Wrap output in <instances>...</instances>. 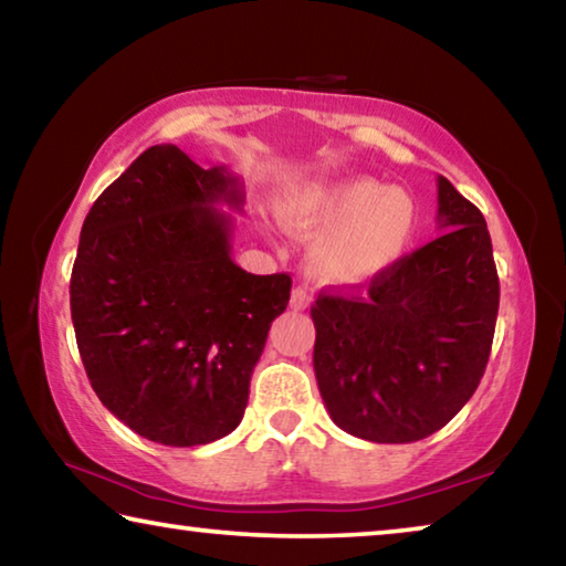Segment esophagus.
I'll return each instance as SVG.
<instances>
[{"instance_id":"34e87169","label":"esophagus","mask_w":566,"mask_h":566,"mask_svg":"<svg viewBox=\"0 0 566 566\" xmlns=\"http://www.w3.org/2000/svg\"><path fill=\"white\" fill-rule=\"evenodd\" d=\"M310 302H312V297H310L307 286H302V284L294 286V290H292V300H290L292 310H307Z\"/></svg>"}]
</instances>
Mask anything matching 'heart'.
Masks as SVG:
<instances>
[{"mask_svg":"<svg viewBox=\"0 0 566 566\" xmlns=\"http://www.w3.org/2000/svg\"><path fill=\"white\" fill-rule=\"evenodd\" d=\"M294 234H319L310 251L315 276L329 284H363L398 262L416 234V206L400 188L373 178L315 181L282 203Z\"/></svg>","mask_w":566,"mask_h":566,"instance_id":"1","label":"heart"}]
</instances>
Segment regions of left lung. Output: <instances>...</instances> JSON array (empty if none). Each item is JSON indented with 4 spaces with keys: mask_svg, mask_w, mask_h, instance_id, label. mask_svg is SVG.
I'll return each mask as SVG.
<instances>
[{
    "mask_svg": "<svg viewBox=\"0 0 566 566\" xmlns=\"http://www.w3.org/2000/svg\"><path fill=\"white\" fill-rule=\"evenodd\" d=\"M443 234L312 307L315 375L329 418L373 443L441 430L476 392L499 315L486 219L438 176Z\"/></svg>",
    "mask_w": 566,
    "mask_h": 566,
    "instance_id": "left-lung-1",
    "label": "left lung"
}]
</instances>
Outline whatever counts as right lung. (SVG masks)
<instances>
[{"label": "right lung", "mask_w": 566, "mask_h": 566, "mask_svg": "<svg viewBox=\"0 0 566 566\" xmlns=\"http://www.w3.org/2000/svg\"><path fill=\"white\" fill-rule=\"evenodd\" d=\"M244 191L227 166L201 168L154 146L97 196L80 231L70 312L103 406L154 443L229 436L290 274H249L231 259Z\"/></svg>", "instance_id": "1"}]
</instances>
